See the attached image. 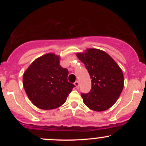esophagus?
Returning a JSON list of instances; mask_svg holds the SVG:
<instances>
[{"label": "esophagus", "instance_id": "esophagus-1", "mask_svg": "<svg viewBox=\"0 0 146 146\" xmlns=\"http://www.w3.org/2000/svg\"><path fill=\"white\" fill-rule=\"evenodd\" d=\"M74 84H75V87H76L77 88H79V86H80V84H79V82L78 81L75 82L74 83Z\"/></svg>", "mask_w": 146, "mask_h": 146}]
</instances>
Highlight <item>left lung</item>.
<instances>
[{
    "label": "left lung",
    "mask_w": 146,
    "mask_h": 146,
    "mask_svg": "<svg viewBox=\"0 0 146 146\" xmlns=\"http://www.w3.org/2000/svg\"><path fill=\"white\" fill-rule=\"evenodd\" d=\"M84 64L91 79L88 93H82L84 103L90 109L104 111L113 106L123 88V72L108 53L97 48H88L77 54Z\"/></svg>",
    "instance_id": "left-lung-1"
}]
</instances>
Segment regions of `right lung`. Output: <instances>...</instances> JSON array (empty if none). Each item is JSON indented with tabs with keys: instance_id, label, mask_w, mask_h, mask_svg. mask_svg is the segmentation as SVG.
<instances>
[{
	"instance_id": "obj_1",
	"label": "right lung",
	"mask_w": 146,
	"mask_h": 146,
	"mask_svg": "<svg viewBox=\"0 0 146 146\" xmlns=\"http://www.w3.org/2000/svg\"><path fill=\"white\" fill-rule=\"evenodd\" d=\"M68 71L60 65V57L46 53L31 64L23 75L25 90L38 108L51 110L66 102L75 86L68 82Z\"/></svg>"
}]
</instances>
